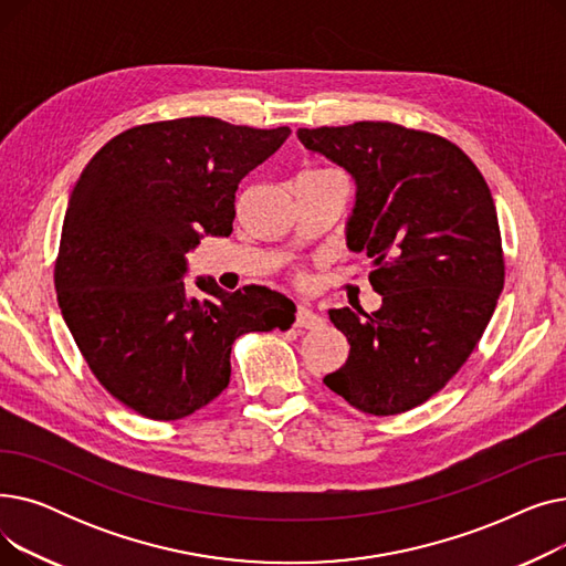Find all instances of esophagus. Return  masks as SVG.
Returning a JSON list of instances; mask_svg holds the SVG:
<instances>
[{"instance_id":"1","label":"esophagus","mask_w":566,"mask_h":566,"mask_svg":"<svg viewBox=\"0 0 566 566\" xmlns=\"http://www.w3.org/2000/svg\"><path fill=\"white\" fill-rule=\"evenodd\" d=\"M321 323L323 318L310 305H298V310H295V328L312 331V328H318Z\"/></svg>"}]
</instances>
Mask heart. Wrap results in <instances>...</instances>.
Returning a JSON list of instances; mask_svg holds the SVG:
<instances>
[{"mask_svg":"<svg viewBox=\"0 0 566 566\" xmlns=\"http://www.w3.org/2000/svg\"><path fill=\"white\" fill-rule=\"evenodd\" d=\"M316 171H323V169H316ZM307 174H310V171H307Z\"/></svg>","mask_w":566,"mask_h":566,"instance_id":"b5f03b06","label":"heart"}]
</instances>
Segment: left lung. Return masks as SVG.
<instances>
[{"mask_svg":"<svg viewBox=\"0 0 566 566\" xmlns=\"http://www.w3.org/2000/svg\"><path fill=\"white\" fill-rule=\"evenodd\" d=\"M301 144L350 174L346 248L367 252L382 295L371 314L331 310L350 344L323 378L369 415H397L444 388L478 346L504 284L495 203L452 142L385 122L301 128Z\"/></svg>","mask_w":566,"mask_h":566,"instance_id":"8db88e82","label":"left lung"}]
</instances>
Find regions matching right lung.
<instances>
[{"mask_svg": "<svg viewBox=\"0 0 566 566\" xmlns=\"http://www.w3.org/2000/svg\"><path fill=\"white\" fill-rule=\"evenodd\" d=\"M289 135L174 118L116 135L80 174L54 265L59 307L103 388L144 418H188L229 385L238 337L295 321L268 286L229 293L197 277V298L184 282L188 252L231 233L238 184Z\"/></svg>", "mask_w": 566, "mask_h": 566, "instance_id": "add662e5", "label": "right lung"}]
</instances>
